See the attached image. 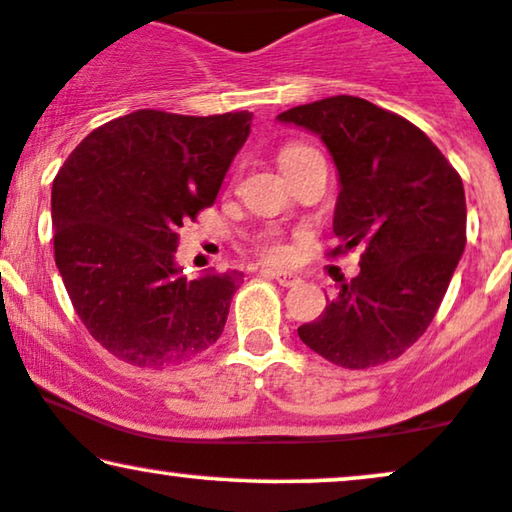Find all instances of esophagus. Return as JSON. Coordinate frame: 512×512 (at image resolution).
I'll use <instances>...</instances> for the list:
<instances>
[{"label": "esophagus", "mask_w": 512, "mask_h": 512, "mask_svg": "<svg viewBox=\"0 0 512 512\" xmlns=\"http://www.w3.org/2000/svg\"><path fill=\"white\" fill-rule=\"evenodd\" d=\"M263 275L270 277V280H275L277 285H282V287L301 285V277L294 273H287V270H263Z\"/></svg>", "instance_id": "34e87169"}]
</instances>
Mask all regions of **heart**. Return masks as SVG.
Listing matches in <instances>:
<instances>
[{
    "instance_id": "obj_1",
    "label": "heart",
    "mask_w": 512,
    "mask_h": 512,
    "mask_svg": "<svg viewBox=\"0 0 512 512\" xmlns=\"http://www.w3.org/2000/svg\"><path fill=\"white\" fill-rule=\"evenodd\" d=\"M306 149H311V147H304V144H294V147H287L280 154V163L292 159V156L301 154V151H306ZM258 251H261V256L266 258V261H273V263H285L289 258V246L282 242V239L277 235L261 237V242H258Z\"/></svg>"
}]
</instances>
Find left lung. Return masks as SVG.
<instances>
[{"label": "left lung", "instance_id": "left-lung-1", "mask_svg": "<svg viewBox=\"0 0 512 512\" xmlns=\"http://www.w3.org/2000/svg\"><path fill=\"white\" fill-rule=\"evenodd\" d=\"M320 135L339 173L330 256L363 246L361 273L299 327L308 349L363 370L425 334L465 249L458 170L406 118L361 97H327L277 116Z\"/></svg>", "mask_w": 512, "mask_h": 512}]
</instances>
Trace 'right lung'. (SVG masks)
Instances as JSON below:
<instances>
[{
  "label": "right lung",
  "instance_id": "1",
  "mask_svg": "<svg viewBox=\"0 0 512 512\" xmlns=\"http://www.w3.org/2000/svg\"><path fill=\"white\" fill-rule=\"evenodd\" d=\"M251 113L132 111L68 156L52 187L54 261L87 332L121 361L168 368L223 334L244 273L187 280L178 230L216 201Z\"/></svg>",
  "mask_w": 512,
  "mask_h": 512
}]
</instances>
